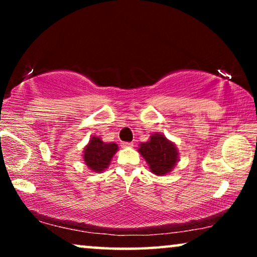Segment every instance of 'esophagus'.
<instances>
[{"label": "esophagus", "mask_w": 257, "mask_h": 257, "mask_svg": "<svg viewBox=\"0 0 257 257\" xmlns=\"http://www.w3.org/2000/svg\"><path fill=\"white\" fill-rule=\"evenodd\" d=\"M121 146L122 147H132L133 146V143H122Z\"/></svg>", "instance_id": "34e87169"}]
</instances>
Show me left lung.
<instances>
[{"label": "left lung", "instance_id": "obj_1", "mask_svg": "<svg viewBox=\"0 0 257 257\" xmlns=\"http://www.w3.org/2000/svg\"><path fill=\"white\" fill-rule=\"evenodd\" d=\"M138 152L149 164L150 170L156 175H166L179 161L177 146L161 133H153L150 140L140 143Z\"/></svg>", "mask_w": 257, "mask_h": 257}]
</instances>
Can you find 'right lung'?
I'll return each instance as SVG.
<instances>
[{
	"label": "right lung",
	"mask_w": 257,
	"mask_h": 257,
	"mask_svg": "<svg viewBox=\"0 0 257 257\" xmlns=\"http://www.w3.org/2000/svg\"><path fill=\"white\" fill-rule=\"evenodd\" d=\"M117 151L115 143H104L99 137L93 136L83 151L84 163L91 171L99 173L108 167Z\"/></svg>",
	"instance_id": "obj_1"
}]
</instances>
